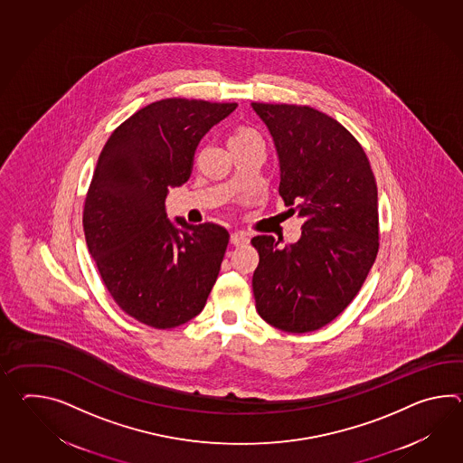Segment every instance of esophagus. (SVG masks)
<instances>
[{"instance_id":"34e87169","label":"esophagus","mask_w":463,"mask_h":463,"mask_svg":"<svg viewBox=\"0 0 463 463\" xmlns=\"http://www.w3.org/2000/svg\"><path fill=\"white\" fill-rule=\"evenodd\" d=\"M247 242H249V239H247L244 232H232L231 234V244H234V246H246Z\"/></svg>"}]
</instances>
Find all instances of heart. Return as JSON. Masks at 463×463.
Here are the masks:
<instances>
[{
	"label": "heart",
	"instance_id": "b5f03b06",
	"mask_svg": "<svg viewBox=\"0 0 463 463\" xmlns=\"http://www.w3.org/2000/svg\"><path fill=\"white\" fill-rule=\"evenodd\" d=\"M254 137H260L256 129H250V128H241V129H237L236 133L232 134L231 141H242V139H254Z\"/></svg>",
	"mask_w": 463,
	"mask_h": 463
}]
</instances>
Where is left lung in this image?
Listing matches in <instances>:
<instances>
[{
    "label": "left lung",
    "instance_id": "8db88e82",
    "mask_svg": "<svg viewBox=\"0 0 463 463\" xmlns=\"http://www.w3.org/2000/svg\"><path fill=\"white\" fill-rule=\"evenodd\" d=\"M274 137L279 194L304 217L296 244L256 236L259 316L288 334L330 324L359 294L379 252L377 184L359 141L302 104L252 103Z\"/></svg>",
    "mask_w": 463,
    "mask_h": 463
}]
</instances>
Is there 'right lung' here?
I'll list each match as a JSON object with an SVG mask.
<instances>
[{"mask_svg":"<svg viewBox=\"0 0 463 463\" xmlns=\"http://www.w3.org/2000/svg\"><path fill=\"white\" fill-rule=\"evenodd\" d=\"M237 103L167 98L119 124L94 169L82 209L90 254L114 302L155 329L183 326L206 306L229 244L222 226L175 227L167 187L184 184L203 136Z\"/></svg>","mask_w":463,"mask_h":463,"instance_id":"right-lung-1","label":"right lung"}]
</instances>
